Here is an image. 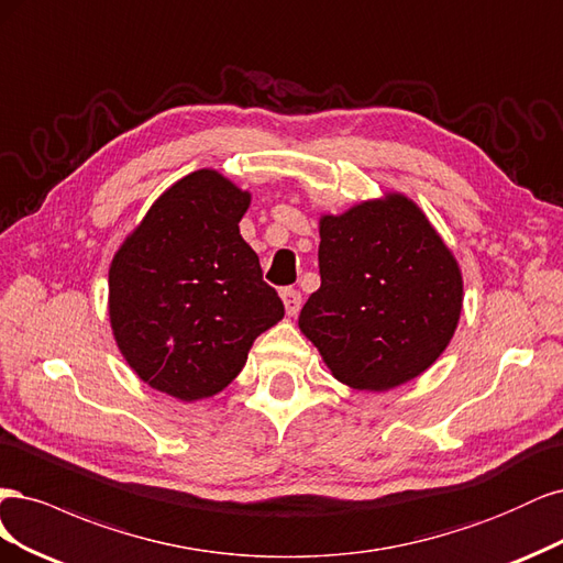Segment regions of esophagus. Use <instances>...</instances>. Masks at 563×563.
Returning a JSON list of instances; mask_svg holds the SVG:
<instances>
[{"label":"esophagus","instance_id":"esophagus-1","mask_svg":"<svg viewBox=\"0 0 563 563\" xmlns=\"http://www.w3.org/2000/svg\"><path fill=\"white\" fill-rule=\"evenodd\" d=\"M280 297H283V303H285V311H287V316H297V313H299V308H301V292H299V289L285 287L283 292H280Z\"/></svg>","mask_w":563,"mask_h":563}]
</instances>
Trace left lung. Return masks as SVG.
<instances>
[{
  "instance_id": "left-lung-1",
  "label": "left lung",
  "mask_w": 563,
  "mask_h": 563,
  "mask_svg": "<svg viewBox=\"0 0 563 563\" xmlns=\"http://www.w3.org/2000/svg\"><path fill=\"white\" fill-rule=\"evenodd\" d=\"M320 289L299 330L355 390H390L423 374L456 332L459 262L402 194L320 217Z\"/></svg>"
}]
</instances>
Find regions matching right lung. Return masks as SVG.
<instances>
[{
  "label": "right lung",
  "instance_id": "obj_1",
  "mask_svg": "<svg viewBox=\"0 0 563 563\" xmlns=\"http://www.w3.org/2000/svg\"><path fill=\"white\" fill-rule=\"evenodd\" d=\"M250 194L203 168L163 191L110 266L121 355L183 402L224 390L262 332L285 316L239 222Z\"/></svg>",
  "mask_w": 563,
  "mask_h": 563
}]
</instances>
